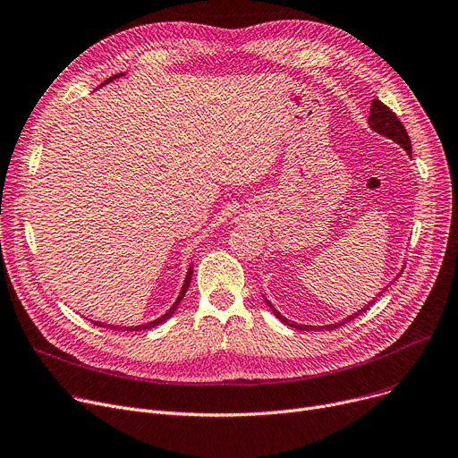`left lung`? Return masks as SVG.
<instances>
[{
    "label": "left lung",
    "mask_w": 458,
    "mask_h": 458,
    "mask_svg": "<svg viewBox=\"0 0 458 458\" xmlns=\"http://www.w3.org/2000/svg\"><path fill=\"white\" fill-rule=\"evenodd\" d=\"M369 123H370V127L376 131V132H379V134H385L386 138H390V140H394L395 143H400L405 150H407V155L411 157L412 155V147H411V138H409V134H407V131H405V127L402 125V121L398 119V115H395L386 105H383L379 99H374L372 101V106H370V115H369ZM400 276V274H398ZM376 300H372L370 301V306L374 303ZM268 303V301H267ZM270 306V303H268ZM370 306H367V308H362V310H359V313H353L352 317H348V318H344V320H341V322H335V324H329V326H326V329H335V327H339V326H343V324H346V322H350V320H353L355 317H359V315H362L364 311H367ZM272 308V306H270ZM272 311H274V315H276L282 322H285L287 326H291V327H296V329H301V331H315V329H318V327H315V326H301V324H294V322H289L285 317H282L276 310L272 308Z\"/></svg>",
    "instance_id": "left-lung-1"
}]
</instances>
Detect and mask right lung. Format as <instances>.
<instances>
[{"label":"right lung","instance_id":"add662e5","mask_svg":"<svg viewBox=\"0 0 458 458\" xmlns=\"http://www.w3.org/2000/svg\"><path fill=\"white\" fill-rule=\"evenodd\" d=\"M121 75V73H119ZM117 75H114V77H110L108 81H105V84L106 82H110V81H114ZM103 86V84H101ZM191 274H193V267H190V272H188V276H186V280H184V285H182V291H180V294H178V298H176V301L173 303V308L164 315V317H160V318H157V320H152V322H148V324H143V326H136V327H119V326H108V327H112V329H127V331H140V329H148V327H155V326H158V324H162V322H165L167 318H171L173 317V313L176 311V306L178 303L182 301V298H184V294H186V291H188V287H190V282H191ZM91 324H98V326H105V324H99V322H91ZM106 327V326H105Z\"/></svg>","mask_w":458,"mask_h":458}]
</instances>
